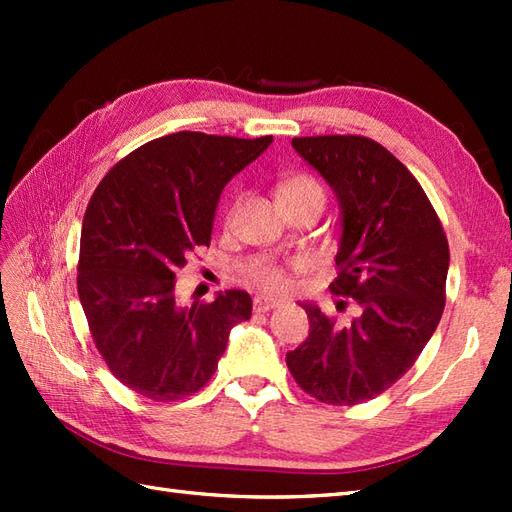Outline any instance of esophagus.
Listing matches in <instances>:
<instances>
[{
  "instance_id": "1",
  "label": "esophagus",
  "mask_w": 512,
  "mask_h": 512,
  "mask_svg": "<svg viewBox=\"0 0 512 512\" xmlns=\"http://www.w3.org/2000/svg\"><path fill=\"white\" fill-rule=\"evenodd\" d=\"M277 306H281V301L279 299H273V297H255L253 299V308H255V312H268V310H275Z\"/></svg>"
}]
</instances>
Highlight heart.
<instances>
[{"instance_id": "heart-1", "label": "heart", "mask_w": 512, "mask_h": 512, "mask_svg": "<svg viewBox=\"0 0 512 512\" xmlns=\"http://www.w3.org/2000/svg\"><path fill=\"white\" fill-rule=\"evenodd\" d=\"M301 193H319L323 195L321 184L310 178V176H295L286 180L279 187V198H286V195H301ZM237 209V200L228 206L226 211V220H233ZM301 266V264H297ZM248 279L253 281L257 288H262L266 292H286L290 288V275L288 268L281 266L277 262H259L253 268L248 270Z\"/></svg>"}]
</instances>
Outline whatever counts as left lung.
Instances as JSON below:
<instances>
[{"instance_id": "left-lung-1", "label": "left lung", "mask_w": 512, "mask_h": 512, "mask_svg": "<svg viewBox=\"0 0 512 512\" xmlns=\"http://www.w3.org/2000/svg\"><path fill=\"white\" fill-rule=\"evenodd\" d=\"M341 204L334 295L361 314L339 325L303 303L310 334L286 363L297 385L325 405H358L383 394L416 363L447 301L449 242L411 171L365 136L292 138Z\"/></svg>"}]
</instances>
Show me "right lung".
I'll return each mask as SVG.
<instances>
[{
	"mask_svg": "<svg viewBox=\"0 0 512 512\" xmlns=\"http://www.w3.org/2000/svg\"><path fill=\"white\" fill-rule=\"evenodd\" d=\"M270 143L273 136H162L118 160L90 198L76 288L96 350L136 394L193 396L215 374L233 325L250 319L244 290L180 308L173 288L187 257L209 246L226 182Z\"/></svg>",
	"mask_w": 512,
	"mask_h": 512,
	"instance_id": "obj_1",
	"label": "right lung"
}]
</instances>
